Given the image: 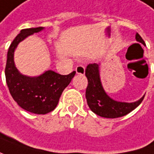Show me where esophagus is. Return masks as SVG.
I'll return each mask as SVG.
<instances>
[{"label":"esophagus","mask_w":154,"mask_h":154,"mask_svg":"<svg viewBox=\"0 0 154 154\" xmlns=\"http://www.w3.org/2000/svg\"><path fill=\"white\" fill-rule=\"evenodd\" d=\"M85 66H83V65H77V68H76V72H77V74L84 75L85 74Z\"/></svg>","instance_id":"1"}]
</instances>
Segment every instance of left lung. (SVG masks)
Returning <instances> with one entry per match:
<instances>
[{"instance_id":"8db88e82","label":"left lung","mask_w":154,"mask_h":154,"mask_svg":"<svg viewBox=\"0 0 154 154\" xmlns=\"http://www.w3.org/2000/svg\"><path fill=\"white\" fill-rule=\"evenodd\" d=\"M136 40L145 45V42L137 33ZM85 76L88 80V85L86 87L85 97L90 109L100 117L107 119H116L123 117L136 107H138L143 101L145 96L139 101L134 103L118 102L112 99L105 93L100 82L98 64L90 63L85 69Z\"/></svg>"}]
</instances>
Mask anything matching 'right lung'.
<instances>
[{
	"label": "right lung",
	"mask_w": 154,
	"mask_h": 154,
	"mask_svg": "<svg viewBox=\"0 0 154 154\" xmlns=\"http://www.w3.org/2000/svg\"><path fill=\"white\" fill-rule=\"evenodd\" d=\"M42 29L39 27L21 30L9 46L5 68L6 82L12 97L23 110L35 114L52 112L58 104L63 90L76 74V71H73L69 75H60L48 70L39 77H29L22 75L15 68L14 51L18 43Z\"/></svg>",
	"instance_id": "right-lung-1"
}]
</instances>
